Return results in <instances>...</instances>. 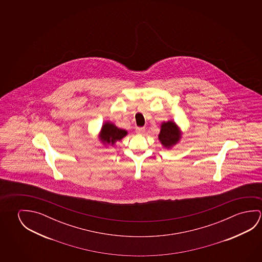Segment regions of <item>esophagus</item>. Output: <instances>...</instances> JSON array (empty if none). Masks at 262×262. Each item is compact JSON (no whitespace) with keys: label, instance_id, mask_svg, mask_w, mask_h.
Returning a JSON list of instances; mask_svg holds the SVG:
<instances>
[{"label":"esophagus","instance_id":"esophagus-1","mask_svg":"<svg viewBox=\"0 0 262 262\" xmlns=\"http://www.w3.org/2000/svg\"><path fill=\"white\" fill-rule=\"evenodd\" d=\"M144 132H145V129H144V128H142V127L136 129V133H140V134H142V133H144Z\"/></svg>","mask_w":262,"mask_h":262}]
</instances>
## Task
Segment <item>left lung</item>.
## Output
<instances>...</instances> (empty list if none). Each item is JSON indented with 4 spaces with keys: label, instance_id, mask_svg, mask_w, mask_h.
Wrapping results in <instances>:
<instances>
[{
    "label": "left lung",
    "instance_id": "8db88e82",
    "mask_svg": "<svg viewBox=\"0 0 262 262\" xmlns=\"http://www.w3.org/2000/svg\"><path fill=\"white\" fill-rule=\"evenodd\" d=\"M180 129L172 120L163 122L161 125V132L159 133L158 139L162 145L166 149H171L172 146L177 144L181 139Z\"/></svg>",
    "mask_w": 262,
    "mask_h": 262
}]
</instances>
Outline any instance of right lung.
Masks as SVG:
<instances>
[{
    "instance_id": "add662e5",
    "label": "right lung",
    "mask_w": 262,
    "mask_h": 262,
    "mask_svg": "<svg viewBox=\"0 0 262 262\" xmlns=\"http://www.w3.org/2000/svg\"><path fill=\"white\" fill-rule=\"evenodd\" d=\"M127 134V130L118 128L111 121H106L101 127L99 139L104 145H114L115 142L120 141Z\"/></svg>"
}]
</instances>
